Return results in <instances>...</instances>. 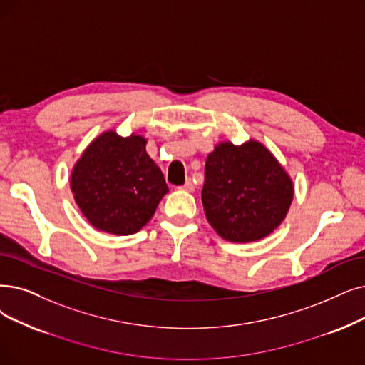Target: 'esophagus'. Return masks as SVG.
Masks as SVG:
<instances>
[{
	"mask_svg": "<svg viewBox=\"0 0 365 365\" xmlns=\"http://www.w3.org/2000/svg\"><path fill=\"white\" fill-rule=\"evenodd\" d=\"M180 189H183V191H186V192H194L195 186H194V183L191 180H186V183L183 186H180Z\"/></svg>",
	"mask_w": 365,
	"mask_h": 365,
	"instance_id": "esophagus-1",
	"label": "esophagus"
}]
</instances>
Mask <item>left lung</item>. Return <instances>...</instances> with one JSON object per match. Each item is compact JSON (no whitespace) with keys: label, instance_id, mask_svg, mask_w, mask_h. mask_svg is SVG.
Returning a JSON list of instances; mask_svg holds the SVG:
<instances>
[{"label":"left lung","instance_id":"8db88e82","mask_svg":"<svg viewBox=\"0 0 365 365\" xmlns=\"http://www.w3.org/2000/svg\"><path fill=\"white\" fill-rule=\"evenodd\" d=\"M201 200L205 217L222 239L258 242L287 217L294 182L259 140L220 141L205 160Z\"/></svg>","mask_w":365,"mask_h":365}]
</instances>
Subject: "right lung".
<instances>
[{
  "label": "right lung",
  "instance_id": "1",
  "mask_svg": "<svg viewBox=\"0 0 365 365\" xmlns=\"http://www.w3.org/2000/svg\"><path fill=\"white\" fill-rule=\"evenodd\" d=\"M140 134L122 137L107 130L76 161L70 187L76 204L98 231L130 235L143 228L168 192L161 168Z\"/></svg>",
  "mask_w": 365,
  "mask_h": 365
}]
</instances>
